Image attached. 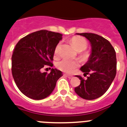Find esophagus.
I'll return each instance as SVG.
<instances>
[{"label": "esophagus", "mask_w": 127, "mask_h": 127, "mask_svg": "<svg viewBox=\"0 0 127 127\" xmlns=\"http://www.w3.org/2000/svg\"><path fill=\"white\" fill-rule=\"evenodd\" d=\"M65 75L66 76H67V77H68V78H69V79H71L72 77H73V76H72V75H70V74H65Z\"/></svg>", "instance_id": "obj_1"}]
</instances>
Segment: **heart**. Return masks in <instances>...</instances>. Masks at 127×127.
Masks as SVG:
<instances>
[{
	"mask_svg": "<svg viewBox=\"0 0 127 127\" xmlns=\"http://www.w3.org/2000/svg\"><path fill=\"white\" fill-rule=\"evenodd\" d=\"M71 42L73 45L74 48L77 51H82L85 50L88 46V42L86 39L82 37L75 36L71 39ZM60 43L58 44L55 49V55H57L58 51L60 49ZM81 57L83 59H86L88 57V54L87 53H83L81 55ZM78 66V63L76 60H72L67 58H64L62 60L58 62L57 64V67L58 69L62 71L65 72H72L76 67Z\"/></svg>",
	"mask_w": 127,
	"mask_h": 127,
	"instance_id": "1",
	"label": "heart"
}]
</instances>
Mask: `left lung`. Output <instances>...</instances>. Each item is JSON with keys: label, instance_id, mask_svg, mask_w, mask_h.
Returning a JSON list of instances; mask_svg holds the SVG:
<instances>
[{"label": "left lung", "instance_id": "obj_1", "mask_svg": "<svg viewBox=\"0 0 127 127\" xmlns=\"http://www.w3.org/2000/svg\"><path fill=\"white\" fill-rule=\"evenodd\" d=\"M90 41L92 47L88 62L81 67L84 75L90 74L86 80L74 88L75 92L82 98L94 100L101 97L108 90L116 74V56L114 48L107 39L92 33H76Z\"/></svg>", "mask_w": 127, "mask_h": 127}]
</instances>
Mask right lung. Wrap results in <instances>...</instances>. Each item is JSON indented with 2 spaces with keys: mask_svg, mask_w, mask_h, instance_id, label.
Wrapping results in <instances>:
<instances>
[{
  "mask_svg": "<svg viewBox=\"0 0 127 127\" xmlns=\"http://www.w3.org/2000/svg\"><path fill=\"white\" fill-rule=\"evenodd\" d=\"M62 34L46 30L26 35L18 41L12 55V74L22 94L34 100L48 97L55 88L62 72L52 68L42 72L45 65L52 67L55 49Z\"/></svg>",
  "mask_w": 127,
  "mask_h": 127,
  "instance_id": "add662e5",
  "label": "right lung"
}]
</instances>
